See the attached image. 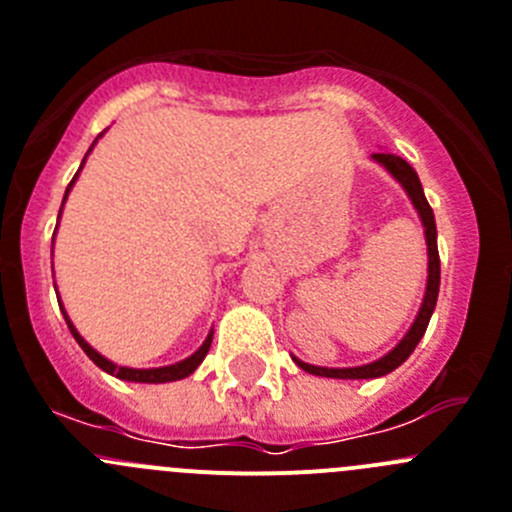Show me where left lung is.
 I'll return each mask as SVG.
<instances>
[{"instance_id":"left-lung-1","label":"left lung","mask_w":512,"mask_h":512,"mask_svg":"<svg viewBox=\"0 0 512 512\" xmlns=\"http://www.w3.org/2000/svg\"><path fill=\"white\" fill-rule=\"evenodd\" d=\"M371 159L376 161V164L384 166L386 171H389L391 176H394L396 181H399L401 186H404V191L409 194V199H412L414 209L419 212V217H422V224H424V237H427V255H429V275H427V293H424V300H422V308H419L417 318H414L412 328H409V333L399 341V346L394 348V351H389L386 356H381L379 361H374V364H366V366H353V369H326V366H310V364H303L300 358H295V364L300 366L303 371H308V374H315V376H326V379H379V376H386L391 374L394 369H399L404 361H407L409 356H412V351L417 348V343L422 341L424 331H427L429 326V318H432L434 313V305H437V295H439V252H437V224H434V212L432 207H429L427 197H424V189H422V181H419L417 171L412 169V166L407 164V161L401 159V156H394V154H374Z\"/></svg>"}]
</instances>
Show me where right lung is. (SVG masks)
I'll list each match as a JSON object with an SVG mask.
<instances>
[{
  "mask_svg": "<svg viewBox=\"0 0 512 512\" xmlns=\"http://www.w3.org/2000/svg\"><path fill=\"white\" fill-rule=\"evenodd\" d=\"M90 148H93V146H90ZM83 164H85V159H83ZM83 164H80V169H83ZM75 179H78V174H75L73 181H70V184H68V191H65V199H68L70 186L75 184ZM65 199H62V204H65ZM60 212H62V207H60ZM57 303H60V300H57ZM60 310H62V315H65V323H68L70 333H73V338H75V341H78V346L83 348L85 353H88L90 361H93L95 366H100V369H103V371H108V374H111V376H118V379H123V381H138V384H166V381L186 379V376L197 371V366L202 364L204 356H207V351H209V346H212V336H214V333H209L207 341H204L202 346H199V351L191 353L189 358H184V361H179V364L161 366V369H128V366H116V364H113V361H108V358H105V356H100V353L95 351V348H90V343L85 341V338L80 336L78 331H75L73 323H70L68 313H65V308H62V303H60Z\"/></svg>",
  "mask_w": 512,
  "mask_h": 512,
  "instance_id": "obj_1",
  "label": "right lung"
}]
</instances>
